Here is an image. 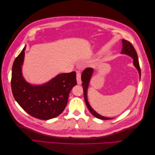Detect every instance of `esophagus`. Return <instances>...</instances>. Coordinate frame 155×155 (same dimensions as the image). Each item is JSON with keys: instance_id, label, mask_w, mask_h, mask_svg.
Returning <instances> with one entry per match:
<instances>
[{"instance_id": "obj_1", "label": "esophagus", "mask_w": 155, "mask_h": 155, "mask_svg": "<svg viewBox=\"0 0 155 155\" xmlns=\"http://www.w3.org/2000/svg\"><path fill=\"white\" fill-rule=\"evenodd\" d=\"M76 79H77V83L78 85H81L82 82L81 79V74L79 72H78L76 74Z\"/></svg>"}]
</instances>
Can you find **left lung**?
<instances>
[{"label":"left lung","mask_w":155,"mask_h":155,"mask_svg":"<svg viewBox=\"0 0 155 155\" xmlns=\"http://www.w3.org/2000/svg\"><path fill=\"white\" fill-rule=\"evenodd\" d=\"M121 42H122V49H121V54H124V55H128L133 59V65L134 66V67L137 69L138 74H139V76H140H140H141V71H140V64H139L138 58L137 51H136L135 49L134 48L133 46L131 45L129 41H126L125 39H122L121 40ZM94 71V70L93 68H87L85 70H84L81 74V81L83 82L82 86L83 87V92H84V98H85L86 105L88 107L89 111H90L91 113L96 117V118H97L98 119H100V120H111L112 118H107V117L103 116L100 115V114H98L97 112H96L92 109L91 105L89 104L88 97H87V92H88V88L89 87V84H90V81H91V79L92 77Z\"/></svg>","instance_id":"1"}]
</instances>
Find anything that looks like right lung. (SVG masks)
<instances>
[{
	"mask_svg": "<svg viewBox=\"0 0 155 155\" xmlns=\"http://www.w3.org/2000/svg\"><path fill=\"white\" fill-rule=\"evenodd\" d=\"M26 46L12 67V90L14 98L28 114L43 120L52 119L64 110L70 91L76 85L75 72L58 74L41 85L28 83L22 75Z\"/></svg>",
	"mask_w": 155,
	"mask_h": 155,
	"instance_id": "right-lung-1",
	"label": "right lung"
}]
</instances>
